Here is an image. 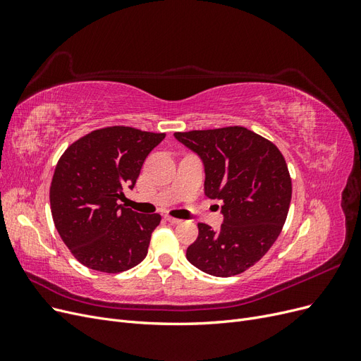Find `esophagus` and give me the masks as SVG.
<instances>
[{
  "instance_id": "1",
  "label": "esophagus",
  "mask_w": 361,
  "mask_h": 361,
  "mask_svg": "<svg viewBox=\"0 0 361 361\" xmlns=\"http://www.w3.org/2000/svg\"><path fill=\"white\" fill-rule=\"evenodd\" d=\"M166 221H169L170 224H179L180 220H178V218H173V216H166Z\"/></svg>"
}]
</instances>
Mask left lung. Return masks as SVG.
I'll return each mask as SVG.
<instances>
[{
	"label": "left lung",
	"mask_w": 361,
	"mask_h": 361,
	"mask_svg": "<svg viewBox=\"0 0 361 361\" xmlns=\"http://www.w3.org/2000/svg\"><path fill=\"white\" fill-rule=\"evenodd\" d=\"M174 138L202 159L204 194L223 202L221 227L200 223L187 259L215 277L241 274L276 243L286 221L292 195L286 161L271 141L243 126L176 133Z\"/></svg>",
	"instance_id": "1"
}]
</instances>
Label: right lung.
<instances>
[{"label":"right lung","mask_w":361,"mask_h":361,"mask_svg":"<svg viewBox=\"0 0 361 361\" xmlns=\"http://www.w3.org/2000/svg\"><path fill=\"white\" fill-rule=\"evenodd\" d=\"M164 138L166 134L110 126L76 140L60 158L49 190L52 220L84 267L114 274L146 257L161 215L134 212L120 200Z\"/></svg>","instance_id":"right-lung-1"}]
</instances>
